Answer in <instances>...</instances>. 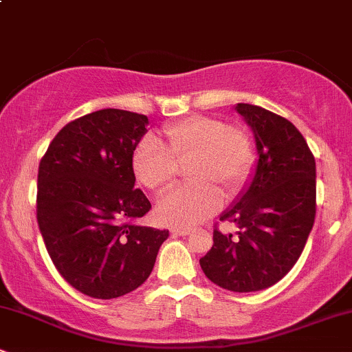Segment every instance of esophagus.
Listing matches in <instances>:
<instances>
[{
    "label": "esophagus",
    "mask_w": 352,
    "mask_h": 352,
    "mask_svg": "<svg viewBox=\"0 0 352 352\" xmlns=\"http://www.w3.org/2000/svg\"><path fill=\"white\" fill-rule=\"evenodd\" d=\"M170 232L173 233V235L187 236V235H190V232H192V230H190V228H185V227H172V228H170Z\"/></svg>",
    "instance_id": "1"
}]
</instances>
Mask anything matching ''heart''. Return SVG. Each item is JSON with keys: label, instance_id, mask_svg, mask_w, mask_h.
Returning <instances> with one entry per match:
<instances>
[{"label": "heart", "instance_id": "1", "mask_svg": "<svg viewBox=\"0 0 352 352\" xmlns=\"http://www.w3.org/2000/svg\"><path fill=\"white\" fill-rule=\"evenodd\" d=\"M164 143L147 135L137 144L132 170L139 184L152 192L170 187L179 175V164L188 165L193 184L172 190L160 200V220L193 227L217 213L230 195L243 187L253 167V147L241 129L210 116H190L162 129Z\"/></svg>", "mask_w": 352, "mask_h": 352}]
</instances>
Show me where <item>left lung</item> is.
I'll use <instances>...</instances> for the list:
<instances>
[{
    "label": "left lung",
    "mask_w": 352,
    "mask_h": 352,
    "mask_svg": "<svg viewBox=\"0 0 352 352\" xmlns=\"http://www.w3.org/2000/svg\"><path fill=\"white\" fill-rule=\"evenodd\" d=\"M236 111L252 125L260 159L248 190L220 218L235 221L238 236L215 225L200 266L220 288L250 293L273 286L300 258L316 215V162L288 119L252 104Z\"/></svg>",
    "instance_id": "8db88e82"
}]
</instances>
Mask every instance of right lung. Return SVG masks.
<instances>
[{
  "label": "right lung",
  "mask_w": 352,
  "mask_h": 352,
  "mask_svg": "<svg viewBox=\"0 0 352 352\" xmlns=\"http://www.w3.org/2000/svg\"><path fill=\"white\" fill-rule=\"evenodd\" d=\"M147 116L102 109L64 125L39 162L36 215L52 263L98 300L147 280L168 230L135 223L152 208L134 188L132 155Z\"/></svg>",
  "instance_id": "add662e5"
}]
</instances>
